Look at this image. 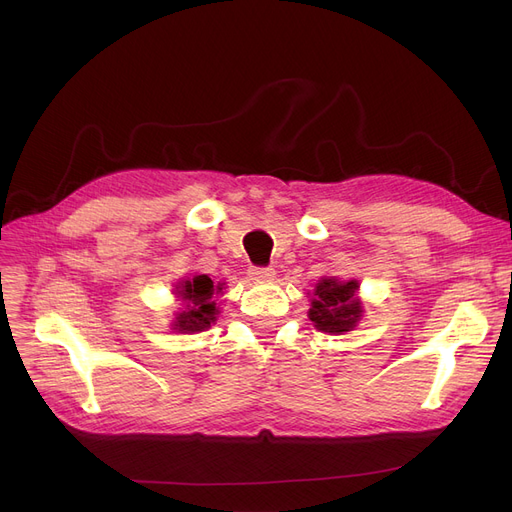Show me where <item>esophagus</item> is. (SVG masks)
<instances>
[{
	"label": "esophagus",
	"instance_id": "esophagus-1",
	"mask_svg": "<svg viewBox=\"0 0 512 512\" xmlns=\"http://www.w3.org/2000/svg\"><path fill=\"white\" fill-rule=\"evenodd\" d=\"M249 276L253 280H270V278L276 276V272H274V267H257V265H253L251 270H249Z\"/></svg>",
	"mask_w": 512,
	"mask_h": 512
}]
</instances>
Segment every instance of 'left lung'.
<instances>
[{"mask_svg": "<svg viewBox=\"0 0 512 512\" xmlns=\"http://www.w3.org/2000/svg\"><path fill=\"white\" fill-rule=\"evenodd\" d=\"M359 284L351 282H338L336 278H324L315 286L313 303L309 309V319L315 324L317 330L342 334L351 332L359 321L363 309L361 303L355 299Z\"/></svg>", "mask_w": 512, "mask_h": 512, "instance_id": "left-lung-1", "label": "left lung"}]
</instances>
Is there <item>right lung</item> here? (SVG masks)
<instances>
[{
	"mask_svg": "<svg viewBox=\"0 0 512 512\" xmlns=\"http://www.w3.org/2000/svg\"><path fill=\"white\" fill-rule=\"evenodd\" d=\"M218 292H222V284L215 286L209 276H195L193 280L182 282L178 294L182 301H186V309L178 313L174 330L186 334L207 330L215 321V313H218L213 303V294Z\"/></svg>",
	"mask_w": 512,
	"mask_h": 512,
	"instance_id": "add662e5",
	"label": "right lung"
}]
</instances>
